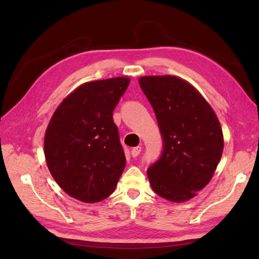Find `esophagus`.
Here are the masks:
<instances>
[{
	"mask_svg": "<svg viewBox=\"0 0 259 259\" xmlns=\"http://www.w3.org/2000/svg\"><path fill=\"white\" fill-rule=\"evenodd\" d=\"M140 151H142V147H140V146L134 147L133 150H131V155H133V157L138 156V155H139V153H140Z\"/></svg>",
	"mask_w": 259,
	"mask_h": 259,
	"instance_id": "1",
	"label": "esophagus"
}]
</instances>
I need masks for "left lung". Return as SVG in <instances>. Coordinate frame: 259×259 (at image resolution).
Listing matches in <instances>:
<instances>
[{
  "mask_svg": "<svg viewBox=\"0 0 259 259\" xmlns=\"http://www.w3.org/2000/svg\"><path fill=\"white\" fill-rule=\"evenodd\" d=\"M139 85L154 109L163 142L160 159L147 169L153 191L172 202L194 198L212 178L223 154L216 114L183 78L142 76Z\"/></svg>",
  "mask_w": 259,
  "mask_h": 259,
  "instance_id": "left-lung-1",
  "label": "left lung"
}]
</instances>
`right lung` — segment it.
I'll use <instances>...</instances> for the list:
<instances>
[{"mask_svg": "<svg viewBox=\"0 0 259 259\" xmlns=\"http://www.w3.org/2000/svg\"><path fill=\"white\" fill-rule=\"evenodd\" d=\"M129 77L87 82L63 100L45 136L51 176L72 198L94 203L115 190L125 166L113 111Z\"/></svg>", "mask_w": 259, "mask_h": 259, "instance_id": "right-lung-1", "label": "right lung"}]
</instances>
